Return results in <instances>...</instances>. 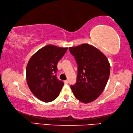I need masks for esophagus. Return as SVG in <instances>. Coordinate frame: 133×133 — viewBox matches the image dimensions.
<instances>
[{
	"label": "esophagus",
	"mask_w": 133,
	"mask_h": 133,
	"mask_svg": "<svg viewBox=\"0 0 133 133\" xmlns=\"http://www.w3.org/2000/svg\"><path fill=\"white\" fill-rule=\"evenodd\" d=\"M64 84H68V83H69V81L68 80H66V81H64Z\"/></svg>",
	"instance_id": "34e87169"
}]
</instances>
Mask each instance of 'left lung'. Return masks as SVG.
I'll return each instance as SVG.
<instances>
[{"mask_svg": "<svg viewBox=\"0 0 133 133\" xmlns=\"http://www.w3.org/2000/svg\"><path fill=\"white\" fill-rule=\"evenodd\" d=\"M69 50L78 64L77 82L71 85V89L81 102H92L107 84L110 74L108 60L97 48L88 44L69 47Z\"/></svg>", "mask_w": 133, "mask_h": 133, "instance_id": "1", "label": "left lung"}]
</instances>
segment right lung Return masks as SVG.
I'll list each match as a JSON object with an SVG mask.
<instances>
[{
    "mask_svg": "<svg viewBox=\"0 0 133 133\" xmlns=\"http://www.w3.org/2000/svg\"><path fill=\"white\" fill-rule=\"evenodd\" d=\"M67 49L46 45L36 52L29 61L26 70L28 85L39 100L51 102L59 95L64 83L56 76L57 64Z\"/></svg>",
    "mask_w": 133,
    "mask_h": 133,
    "instance_id": "obj_1",
    "label": "right lung"
}]
</instances>
